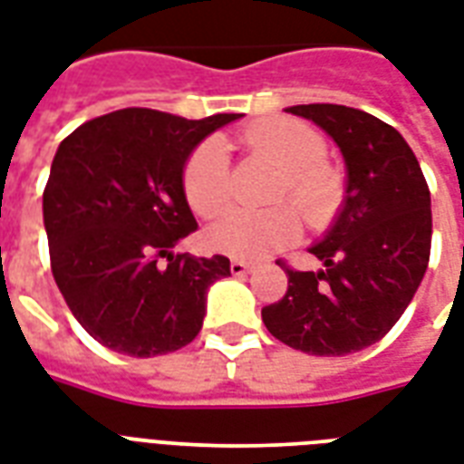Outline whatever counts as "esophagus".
<instances>
[{
  "mask_svg": "<svg viewBox=\"0 0 464 464\" xmlns=\"http://www.w3.org/2000/svg\"><path fill=\"white\" fill-rule=\"evenodd\" d=\"M250 270H253V267H250V265H247V263H243V260H233V263H231V275H233V277H246V275Z\"/></svg>",
  "mask_w": 464,
  "mask_h": 464,
  "instance_id": "esophagus-1",
  "label": "esophagus"
}]
</instances>
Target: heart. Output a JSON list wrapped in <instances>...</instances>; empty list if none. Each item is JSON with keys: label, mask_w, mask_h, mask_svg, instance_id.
Masks as SVG:
<instances>
[{"label": "heart", "mask_w": 464, "mask_h": 464, "mask_svg": "<svg viewBox=\"0 0 464 464\" xmlns=\"http://www.w3.org/2000/svg\"><path fill=\"white\" fill-rule=\"evenodd\" d=\"M243 146L282 172L272 199L295 204L314 231L334 224L345 199V182L341 169L324 160L326 143L316 130L295 119H267L243 133ZM182 189L194 214L204 218L217 217L228 204L231 175L221 140L208 138L194 148L182 172ZM299 236L302 221L292 207L265 214L231 208L204 233L211 250L236 260H263L292 246Z\"/></svg>", "instance_id": "1"}]
</instances>
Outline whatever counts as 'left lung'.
Instances as JSON below:
<instances>
[{"label": "left lung", "instance_id": "1", "mask_svg": "<svg viewBox=\"0 0 464 464\" xmlns=\"http://www.w3.org/2000/svg\"><path fill=\"white\" fill-rule=\"evenodd\" d=\"M326 130L348 168L335 224L309 253L324 270L277 260L287 295L263 309L277 341L309 355H350L382 341L416 295L430 257V192L401 133L341 104L289 106Z\"/></svg>", "mask_w": 464, "mask_h": 464}]
</instances>
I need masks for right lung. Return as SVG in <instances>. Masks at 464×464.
<instances>
[{
	"label": "right lung",
	"instance_id": "1",
	"mask_svg": "<svg viewBox=\"0 0 464 464\" xmlns=\"http://www.w3.org/2000/svg\"><path fill=\"white\" fill-rule=\"evenodd\" d=\"M236 119L119 109L60 143L44 192L51 270L72 316L109 350L155 358L201 331L207 289L231 263L172 253L197 231L182 172L194 148Z\"/></svg>",
	"mask_w": 464,
	"mask_h": 464
}]
</instances>
